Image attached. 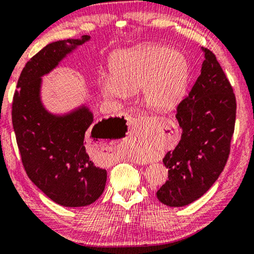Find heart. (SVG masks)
Segmentation results:
<instances>
[{
  "label": "heart",
  "instance_id": "obj_1",
  "mask_svg": "<svg viewBox=\"0 0 254 254\" xmlns=\"http://www.w3.org/2000/svg\"><path fill=\"white\" fill-rule=\"evenodd\" d=\"M111 71L112 76L100 78L105 97L123 98L146 88L145 99L150 107L170 109L184 97L189 67L181 52L146 44L113 56ZM148 156V153H138L140 158Z\"/></svg>",
  "mask_w": 254,
  "mask_h": 254
}]
</instances>
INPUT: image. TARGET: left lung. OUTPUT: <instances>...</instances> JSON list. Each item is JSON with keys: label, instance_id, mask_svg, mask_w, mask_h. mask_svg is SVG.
I'll use <instances>...</instances> for the list:
<instances>
[{"label": "left lung", "instance_id": "1", "mask_svg": "<svg viewBox=\"0 0 254 254\" xmlns=\"http://www.w3.org/2000/svg\"><path fill=\"white\" fill-rule=\"evenodd\" d=\"M200 75L178 105L176 119L183 134L163 163L169 180L156 195L168 206H185L209 190L224 170L236 120V98L214 54L202 48Z\"/></svg>", "mask_w": 254, "mask_h": 254}]
</instances>
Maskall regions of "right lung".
Listing matches in <instances>:
<instances>
[{"label":"right lung","instance_id":"right-lung-1","mask_svg":"<svg viewBox=\"0 0 254 254\" xmlns=\"http://www.w3.org/2000/svg\"><path fill=\"white\" fill-rule=\"evenodd\" d=\"M89 40L83 35L57 41L37 52L22 69L12 101V126L26 173L49 198L68 207L89 205L103 194L107 172L94 165L85 148L91 138L107 137L117 117L92 127L86 106L51 114L41 100V84L43 75Z\"/></svg>","mask_w":254,"mask_h":254}]
</instances>
